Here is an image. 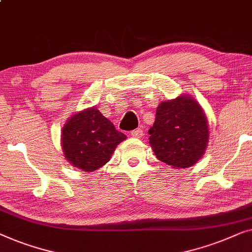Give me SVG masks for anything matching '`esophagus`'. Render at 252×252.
Returning <instances> with one entry per match:
<instances>
[{"label": "esophagus", "instance_id": "esophagus-1", "mask_svg": "<svg viewBox=\"0 0 252 252\" xmlns=\"http://www.w3.org/2000/svg\"><path fill=\"white\" fill-rule=\"evenodd\" d=\"M131 136L133 138H141L144 136V131L143 129H140V127H138V129H134L131 131Z\"/></svg>", "mask_w": 252, "mask_h": 252}]
</instances>
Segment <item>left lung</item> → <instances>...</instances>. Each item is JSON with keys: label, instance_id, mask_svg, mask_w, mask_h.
Wrapping results in <instances>:
<instances>
[{"label": "left lung", "instance_id": "8db88e82", "mask_svg": "<svg viewBox=\"0 0 252 252\" xmlns=\"http://www.w3.org/2000/svg\"><path fill=\"white\" fill-rule=\"evenodd\" d=\"M150 144L158 160L173 168H189L203 157L209 140L208 120L189 95L162 101L148 130Z\"/></svg>", "mask_w": 252, "mask_h": 252}]
</instances>
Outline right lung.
<instances>
[{
    "instance_id": "1",
    "label": "right lung",
    "mask_w": 252,
    "mask_h": 252,
    "mask_svg": "<svg viewBox=\"0 0 252 252\" xmlns=\"http://www.w3.org/2000/svg\"><path fill=\"white\" fill-rule=\"evenodd\" d=\"M126 134L115 129L97 108H87L67 120L62 131L66 160L83 171H94L111 160Z\"/></svg>"
}]
</instances>
